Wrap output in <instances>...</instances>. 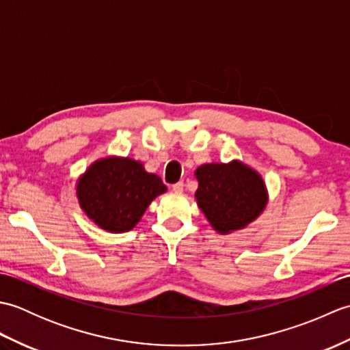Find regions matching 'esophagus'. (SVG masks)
I'll list each match as a JSON object with an SVG mask.
<instances>
[{"instance_id":"esophagus-1","label":"esophagus","mask_w":350,"mask_h":350,"mask_svg":"<svg viewBox=\"0 0 350 350\" xmlns=\"http://www.w3.org/2000/svg\"><path fill=\"white\" fill-rule=\"evenodd\" d=\"M173 191L174 192H182L183 191V182H177L173 185Z\"/></svg>"}]
</instances>
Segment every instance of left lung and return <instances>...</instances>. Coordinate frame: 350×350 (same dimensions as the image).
Returning a JSON list of instances; mask_svg holds the SVG:
<instances>
[{"mask_svg": "<svg viewBox=\"0 0 350 350\" xmlns=\"http://www.w3.org/2000/svg\"><path fill=\"white\" fill-rule=\"evenodd\" d=\"M197 204L221 234L243 228L266 206V187L257 171L239 161L204 163L196 171Z\"/></svg>", "mask_w": 350, "mask_h": 350, "instance_id": "obj_1", "label": "left lung"}]
</instances>
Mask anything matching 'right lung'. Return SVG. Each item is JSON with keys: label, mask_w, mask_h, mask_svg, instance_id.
<instances>
[{"label": "right lung", "mask_w": 350, "mask_h": 350, "mask_svg": "<svg viewBox=\"0 0 350 350\" xmlns=\"http://www.w3.org/2000/svg\"><path fill=\"white\" fill-rule=\"evenodd\" d=\"M167 191L161 177L129 158L96 161L81 176L77 196L83 211L111 233L129 232L152 203Z\"/></svg>", "instance_id": "right-lung-1"}]
</instances>
